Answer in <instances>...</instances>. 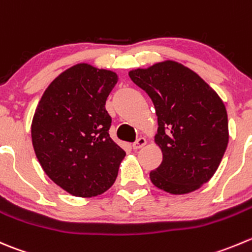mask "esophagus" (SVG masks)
Returning <instances> with one entry per match:
<instances>
[{
  "mask_svg": "<svg viewBox=\"0 0 252 252\" xmlns=\"http://www.w3.org/2000/svg\"><path fill=\"white\" fill-rule=\"evenodd\" d=\"M144 145H146V139L141 136V138H139L138 140H136L135 143L133 144V149H135V150H138V149L143 148Z\"/></svg>",
  "mask_w": 252,
  "mask_h": 252,
  "instance_id": "1",
  "label": "esophagus"
}]
</instances>
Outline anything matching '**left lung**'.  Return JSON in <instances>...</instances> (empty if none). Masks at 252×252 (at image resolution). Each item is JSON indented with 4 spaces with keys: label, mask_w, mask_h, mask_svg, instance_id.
<instances>
[{
    "label": "left lung",
    "mask_w": 252,
    "mask_h": 252,
    "mask_svg": "<svg viewBox=\"0 0 252 252\" xmlns=\"http://www.w3.org/2000/svg\"><path fill=\"white\" fill-rule=\"evenodd\" d=\"M153 101L158 116L155 144L162 161L150 180L171 194L193 192L216 173L229 141L228 114L216 91L177 61L165 60L129 71Z\"/></svg>",
    "instance_id": "left-lung-1"
}]
</instances>
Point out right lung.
<instances>
[{"mask_svg": "<svg viewBox=\"0 0 252 252\" xmlns=\"http://www.w3.org/2000/svg\"><path fill=\"white\" fill-rule=\"evenodd\" d=\"M114 71L81 63L53 80L33 121L32 143L44 172L75 197H96L112 187L126 151L109 136L106 99Z\"/></svg>", "mask_w": 252, "mask_h": 252, "instance_id": "right-lung-1", "label": "right lung"}]
</instances>
